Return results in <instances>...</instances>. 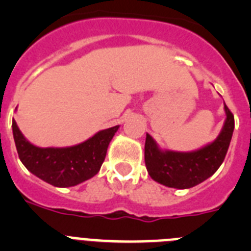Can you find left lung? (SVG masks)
Here are the masks:
<instances>
[{
	"label": "left lung",
	"mask_w": 251,
	"mask_h": 251,
	"mask_svg": "<svg viewBox=\"0 0 251 251\" xmlns=\"http://www.w3.org/2000/svg\"><path fill=\"white\" fill-rule=\"evenodd\" d=\"M226 118L223 129L214 142L191 152L162 150L147 133L145 162L151 178L172 188H191L203 182L219 170L229 150L235 122L224 103Z\"/></svg>",
	"instance_id": "8db88e82"
}]
</instances>
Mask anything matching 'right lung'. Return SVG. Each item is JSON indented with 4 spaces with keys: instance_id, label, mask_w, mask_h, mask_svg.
I'll return each mask as SVG.
<instances>
[{
    "instance_id": "1",
    "label": "right lung",
    "mask_w": 251,
    "mask_h": 251,
    "mask_svg": "<svg viewBox=\"0 0 251 251\" xmlns=\"http://www.w3.org/2000/svg\"><path fill=\"white\" fill-rule=\"evenodd\" d=\"M119 126L99 130L89 139L70 147H37L22 134L12 119L17 153L31 174L55 187H72L98 174L110 141Z\"/></svg>"
}]
</instances>
